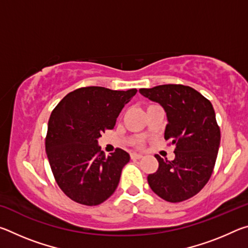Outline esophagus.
Here are the masks:
<instances>
[{
    "mask_svg": "<svg viewBox=\"0 0 248 248\" xmlns=\"http://www.w3.org/2000/svg\"><path fill=\"white\" fill-rule=\"evenodd\" d=\"M130 157H131V159H140L143 156H142L141 154H137V153H132L131 155H130Z\"/></svg>",
    "mask_w": 248,
    "mask_h": 248,
    "instance_id": "1",
    "label": "esophagus"
}]
</instances>
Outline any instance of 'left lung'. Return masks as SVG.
<instances>
[{
  "label": "left lung",
  "instance_id": "left-lung-1",
  "mask_svg": "<svg viewBox=\"0 0 248 248\" xmlns=\"http://www.w3.org/2000/svg\"><path fill=\"white\" fill-rule=\"evenodd\" d=\"M140 94L164 108V138L176 145L173 161L155 155L158 169L148 176L151 189L169 202L194 197L211 177L221 133L216 112L199 92L180 84L140 89Z\"/></svg>",
  "mask_w": 248,
  "mask_h": 248
}]
</instances>
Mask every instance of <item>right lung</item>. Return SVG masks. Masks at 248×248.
I'll return each instance as SVG.
<instances>
[{"label": "right lung", "instance_id": "1", "mask_svg": "<svg viewBox=\"0 0 248 248\" xmlns=\"http://www.w3.org/2000/svg\"><path fill=\"white\" fill-rule=\"evenodd\" d=\"M136 93V89L82 87L69 93L52 110L46 152L58 186L75 202L97 205L115 192L130 155L116 149L105 156L97 140L106 130L114 129L120 111Z\"/></svg>", "mask_w": 248, "mask_h": 248}]
</instances>
